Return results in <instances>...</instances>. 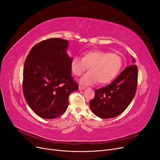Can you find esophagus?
Returning <instances> with one entry per match:
<instances>
[{"label":"esophagus","mask_w":160,"mask_h":160,"mask_svg":"<svg viewBox=\"0 0 160 160\" xmlns=\"http://www.w3.org/2000/svg\"><path fill=\"white\" fill-rule=\"evenodd\" d=\"M86 88L85 87H83V86H81V85H79V90H83V89H85Z\"/></svg>","instance_id":"1"}]
</instances>
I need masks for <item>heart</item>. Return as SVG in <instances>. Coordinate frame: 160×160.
Listing matches in <instances>:
<instances>
[{"mask_svg": "<svg viewBox=\"0 0 160 160\" xmlns=\"http://www.w3.org/2000/svg\"><path fill=\"white\" fill-rule=\"evenodd\" d=\"M89 67L90 71L82 77L81 83L89 85L97 81L99 84L109 83L120 71L122 59L115 53L93 50L84 52L82 58L75 57L72 59L71 69L76 76L84 73Z\"/></svg>", "mask_w": 160, "mask_h": 160, "instance_id": "b5f03b06", "label": "heart"}]
</instances>
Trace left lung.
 I'll use <instances>...</instances> for the list:
<instances>
[{
	"label": "left lung",
	"instance_id": "8db88e82",
	"mask_svg": "<svg viewBox=\"0 0 160 160\" xmlns=\"http://www.w3.org/2000/svg\"><path fill=\"white\" fill-rule=\"evenodd\" d=\"M132 59V63L135 64V59L133 57ZM138 77L137 65H129L110 84L96 89L94 98L89 102L92 112L102 119L113 118L122 113L135 95Z\"/></svg>",
	"mask_w": 160,
	"mask_h": 160
}]
</instances>
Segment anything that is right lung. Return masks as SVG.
Here are the masks:
<instances>
[{
	"label": "right lung",
	"instance_id": "add662e5",
	"mask_svg": "<svg viewBox=\"0 0 160 160\" xmlns=\"http://www.w3.org/2000/svg\"><path fill=\"white\" fill-rule=\"evenodd\" d=\"M68 41L52 38L30 51L23 69L22 90L28 106L39 117L55 119L64 113L69 95L79 88L71 76Z\"/></svg>",
	"mask_w": 160,
	"mask_h": 160
}]
</instances>
